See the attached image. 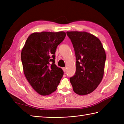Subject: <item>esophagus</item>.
I'll use <instances>...</instances> for the list:
<instances>
[{
  "label": "esophagus",
  "mask_w": 124,
  "mask_h": 124,
  "mask_svg": "<svg viewBox=\"0 0 124 124\" xmlns=\"http://www.w3.org/2000/svg\"><path fill=\"white\" fill-rule=\"evenodd\" d=\"M62 69H63V71H64V72H65V71H66V70H67L66 68H63Z\"/></svg>",
  "instance_id": "34e87169"
}]
</instances>
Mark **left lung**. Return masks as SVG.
Returning a JSON list of instances; mask_svg holds the SVG:
<instances>
[{
    "label": "left lung",
    "mask_w": 124,
    "mask_h": 124,
    "mask_svg": "<svg viewBox=\"0 0 124 124\" xmlns=\"http://www.w3.org/2000/svg\"><path fill=\"white\" fill-rule=\"evenodd\" d=\"M75 49L76 71L70 78L76 94L91 93L101 82L106 55L100 39L85 31H67Z\"/></svg>",
    "instance_id": "1"
}]
</instances>
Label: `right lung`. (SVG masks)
<instances>
[{"label":"right lung","mask_w":124,"mask_h":124,"mask_svg":"<svg viewBox=\"0 0 124 124\" xmlns=\"http://www.w3.org/2000/svg\"><path fill=\"white\" fill-rule=\"evenodd\" d=\"M65 36L64 31L34 32L28 37L22 49L24 75L34 90L41 95L56 91L63 75L62 69L55 64V53Z\"/></svg>","instance_id":"right-lung-1"}]
</instances>
